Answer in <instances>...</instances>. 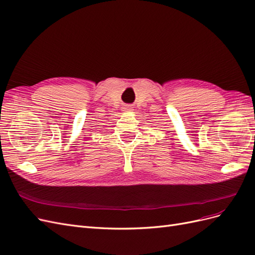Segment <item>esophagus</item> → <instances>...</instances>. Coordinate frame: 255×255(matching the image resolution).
<instances>
[{
    "label": "esophagus",
    "instance_id": "34e87169",
    "mask_svg": "<svg viewBox=\"0 0 255 255\" xmlns=\"http://www.w3.org/2000/svg\"><path fill=\"white\" fill-rule=\"evenodd\" d=\"M126 110H128V111H129V107H128H128H127V109H126Z\"/></svg>",
    "mask_w": 255,
    "mask_h": 255
}]
</instances>
